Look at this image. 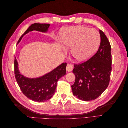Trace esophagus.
Returning a JSON list of instances; mask_svg holds the SVG:
<instances>
[{
	"label": "esophagus",
	"instance_id": "obj_1",
	"mask_svg": "<svg viewBox=\"0 0 128 128\" xmlns=\"http://www.w3.org/2000/svg\"><path fill=\"white\" fill-rule=\"evenodd\" d=\"M72 69H73L72 65L70 64H68L67 66V67H66L67 71L68 72H70L72 70Z\"/></svg>",
	"mask_w": 128,
	"mask_h": 128
}]
</instances>
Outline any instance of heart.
<instances>
[{"label":"heart","instance_id":"1","mask_svg":"<svg viewBox=\"0 0 128 128\" xmlns=\"http://www.w3.org/2000/svg\"><path fill=\"white\" fill-rule=\"evenodd\" d=\"M63 47L72 48V57L78 62H84L94 56L99 47L101 37L97 30L85 26H71L60 34Z\"/></svg>","mask_w":128,"mask_h":128}]
</instances>
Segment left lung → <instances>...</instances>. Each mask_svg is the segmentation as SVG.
<instances>
[{"label":"left lung","instance_id":"obj_1","mask_svg":"<svg viewBox=\"0 0 128 128\" xmlns=\"http://www.w3.org/2000/svg\"><path fill=\"white\" fill-rule=\"evenodd\" d=\"M101 42L99 48L90 59L74 64L72 72L76 76L72 86L73 94L83 101L98 98L109 85L112 72L111 46L107 37L99 30Z\"/></svg>","mask_w":128,"mask_h":128}]
</instances>
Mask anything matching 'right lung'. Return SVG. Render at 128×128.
<instances>
[{"instance_id": "obj_1", "label": "right lung", "mask_w": 128, "mask_h": 128, "mask_svg": "<svg viewBox=\"0 0 128 128\" xmlns=\"http://www.w3.org/2000/svg\"><path fill=\"white\" fill-rule=\"evenodd\" d=\"M50 24H34L27 29L19 39L20 42L24 34L34 30L46 32ZM67 63H63L48 74L38 78H28L21 75L18 69L16 58L14 60L15 78L23 94L27 98L37 102H44L51 99L54 94L58 81L66 75Z\"/></svg>"}]
</instances>
